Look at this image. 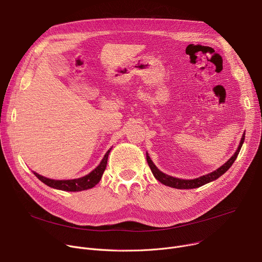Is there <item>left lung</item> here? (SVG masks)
<instances>
[{"mask_svg":"<svg viewBox=\"0 0 262 262\" xmlns=\"http://www.w3.org/2000/svg\"><path fill=\"white\" fill-rule=\"evenodd\" d=\"M245 140V134L243 135L242 137V140H241V144L238 146V149L237 151L235 152V154L232 156L224 165H222L220 168H217L216 170L208 173V175H205V176H202L200 178H196V179H193V180H183V179H178V178H173V177H170L168 175H165V173H163L162 171H160L156 166L155 164L152 162L150 156H148L147 154V161H148V164L153 172L154 177L160 181L162 184L166 185V186H170V187H173V188H178V189H189V188H196V187H200L202 185L204 184H207L215 179H217L219 177H221L223 173H225L229 168L230 166L233 164V162L235 161V159L237 158V155L239 154V151L242 149V146H243V142Z\"/></svg>","mask_w":262,"mask_h":262,"instance_id":"obj_1","label":"left lung"}]
</instances>
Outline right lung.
I'll use <instances>...</instances> for the list:
<instances>
[{
    "label": "right lung",
    "instance_id": "add662e5",
    "mask_svg": "<svg viewBox=\"0 0 262 262\" xmlns=\"http://www.w3.org/2000/svg\"><path fill=\"white\" fill-rule=\"evenodd\" d=\"M111 150V149H110ZM110 150L107 151V153L105 154L104 158L102 159L101 163L92 171L90 172L89 175H86L82 178L79 179H73V180H53V179H49L46 177H42L40 175H38L37 172H34V175L45 184H47L50 187L56 188V189H60V190H67V191H81V190H85L94 187L95 185H97L99 183V181L101 180L103 172L106 168V164H107V159H108V155Z\"/></svg>",
    "mask_w": 262,
    "mask_h": 262
}]
</instances>
